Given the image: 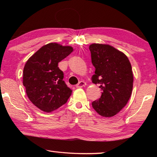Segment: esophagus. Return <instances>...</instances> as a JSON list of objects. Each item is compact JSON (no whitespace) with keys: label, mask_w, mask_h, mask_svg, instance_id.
I'll return each mask as SVG.
<instances>
[{"label":"esophagus","mask_w":157,"mask_h":157,"mask_svg":"<svg viewBox=\"0 0 157 157\" xmlns=\"http://www.w3.org/2000/svg\"><path fill=\"white\" fill-rule=\"evenodd\" d=\"M86 84L85 83L84 81H80L78 84L76 85V87H77V88H82V87L84 86Z\"/></svg>","instance_id":"obj_1"}]
</instances>
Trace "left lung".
Masks as SVG:
<instances>
[{"label":"left lung","instance_id":"8db88e82","mask_svg":"<svg viewBox=\"0 0 157 157\" xmlns=\"http://www.w3.org/2000/svg\"><path fill=\"white\" fill-rule=\"evenodd\" d=\"M91 62L95 68L92 82L99 84L102 95L92 107L103 117H112L127 105L133 89V73L123 52L107 44L89 46Z\"/></svg>","mask_w":157,"mask_h":157}]
</instances>
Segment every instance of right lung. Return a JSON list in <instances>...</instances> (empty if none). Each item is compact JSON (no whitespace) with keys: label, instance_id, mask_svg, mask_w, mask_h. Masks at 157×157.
I'll use <instances>...</instances> for the list:
<instances>
[{"label":"right lung","instance_id":"add662e5","mask_svg":"<svg viewBox=\"0 0 157 157\" xmlns=\"http://www.w3.org/2000/svg\"><path fill=\"white\" fill-rule=\"evenodd\" d=\"M73 48L57 43L42 46L29 58L23 68V84L29 99L37 108L49 113L66 103L72 90L63 80L58 63Z\"/></svg>","mask_w":157,"mask_h":157}]
</instances>
